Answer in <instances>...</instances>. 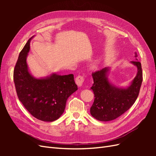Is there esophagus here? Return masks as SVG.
<instances>
[{
    "mask_svg": "<svg viewBox=\"0 0 156 156\" xmlns=\"http://www.w3.org/2000/svg\"><path fill=\"white\" fill-rule=\"evenodd\" d=\"M75 83L77 84L78 87H81L84 83V78L83 77L81 76V75H79L75 79Z\"/></svg>",
    "mask_w": 156,
    "mask_h": 156,
    "instance_id": "esophagus-1",
    "label": "esophagus"
}]
</instances>
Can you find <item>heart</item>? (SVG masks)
Instances as JSON below:
<instances>
[{
	"label": "heart",
	"mask_w": 156,
	"mask_h": 156,
	"mask_svg": "<svg viewBox=\"0 0 156 156\" xmlns=\"http://www.w3.org/2000/svg\"><path fill=\"white\" fill-rule=\"evenodd\" d=\"M93 68H97V65H96V64H94Z\"/></svg>",
	"instance_id": "b5f03b06"
}]
</instances>
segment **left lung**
<instances>
[{
  "label": "left lung",
  "instance_id": "left-lung-1",
  "mask_svg": "<svg viewBox=\"0 0 156 156\" xmlns=\"http://www.w3.org/2000/svg\"><path fill=\"white\" fill-rule=\"evenodd\" d=\"M135 60L131 63L137 68L135 77L126 88L113 84L108 76L111 68L106 67L92 74L94 84L90 88L94 94V101L90 108L91 115L99 121L113 120L127 111L137 98L143 81L141 64L135 53Z\"/></svg>",
  "mask_w": 156,
  "mask_h": 156
}]
</instances>
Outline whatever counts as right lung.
I'll return each mask as SVG.
<instances>
[{"instance_id":"add662e5","label":"right lung","mask_w":156,"mask_h":156,"mask_svg":"<svg viewBox=\"0 0 156 156\" xmlns=\"http://www.w3.org/2000/svg\"><path fill=\"white\" fill-rule=\"evenodd\" d=\"M34 37L28 40L20 52L13 71V81L19 100L26 109L37 119L53 122L63 114L68 98L78 88L73 74L53 73L36 78L30 73L27 58Z\"/></svg>"}]
</instances>
